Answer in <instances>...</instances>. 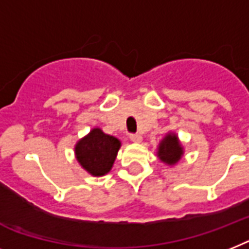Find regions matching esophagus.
Wrapping results in <instances>:
<instances>
[{
    "mask_svg": "<svg viewBox=\"0 0 249 249\" xmlns=\"http://www.w3.org/2000/svg\"><path fill=\"white\" fill-rule=\"evenodd\" d=\"M129 139H131V141H132V142H135V143H140L141 142V141H142V136H141V135H131V136H129Z\"/></svg>",
    "mask_w": 249,
    "mask_h": 249,
    "instance_id": "34e87169",
    "label": "esophagus"
}]
</instances>
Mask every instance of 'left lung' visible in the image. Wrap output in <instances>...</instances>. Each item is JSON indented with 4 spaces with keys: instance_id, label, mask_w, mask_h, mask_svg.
I'll list each match as a JSON object with an SVG mask.
<instances>
[{
    "instance_id": "left-lung-1",
    "label": "left lung",
    "mask_w": 249,
    "mask_h": 249,
    "mask_svg": "<svg viewBox=\"0 0 249 249\" xmlns=\"http://www.w3.org/2000/svg\"><path fill=\"white\" fill-rule=\"evenodd\" d=\"M184 155V147L176 132H168L158 145L157 157L161 163L174 166Z\"/></svg>"
}]
</instances>
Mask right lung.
Listing matches in <instances>:
<instances>
[{"mask_svg":"<svg viewBox=\"0 0 249 249\" xmlns=\"http://www.w3.org/2000/svg\"><path fill=\"white\" fill-rule=\"evenodd\" d=\"M122 143L117 137L107 135L95 127L76 142L75 158L85 172L92 177H103L112 170Z\"/></svg>","mask_w":249,"mask_h":249,"instance_id":"obj_1","label":"right lung"}]
</instances>
